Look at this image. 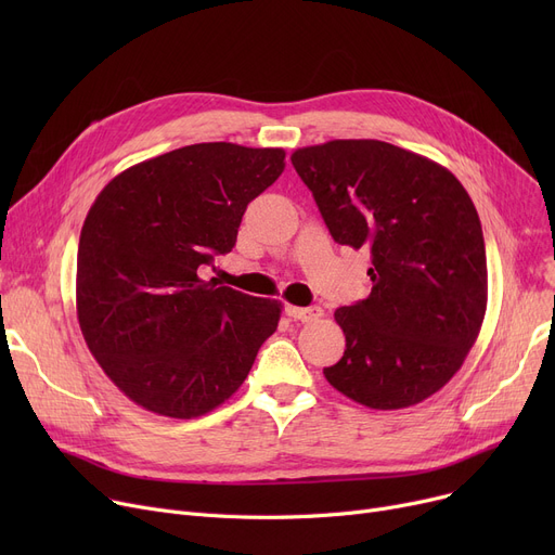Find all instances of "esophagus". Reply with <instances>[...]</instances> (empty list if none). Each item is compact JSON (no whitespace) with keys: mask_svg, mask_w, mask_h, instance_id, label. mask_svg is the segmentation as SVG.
Here are the masks:
<instances>
[{"mask_svg":"<svg viewBox=\"0 0 555 555\" xmlns=\"http://www.w3.org/2000/svg\"><path fill=\"white\" fill-rule=\"evenodd\" d=\"M285 312H287V317L289 319H295V322H317L319 317L324 314V310L322 308H317V306H310V308H299V306H287L285 308Z\"/></svg>","mask_w":555,"mask_h":555,"instance_id":"obj_1","label":"esophagus"}]
</instances>
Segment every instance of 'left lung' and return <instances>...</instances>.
<instances>
[{"label": "left lung", "mask_w": 555, "mask_h": 555, "mask_svg": "<svg viewBox=\"0 0 555 555\" xmlns=\"http://www.w3.org/2000/svg\"><path fill=\"white\" fill-rule=\"evenodd\" d=\"M289 159L335 243L371 251V295L335 310L346 351L326 380L371 410L423 402L461 369L486 314L468 191L446 166L377 139H333Z\"/></svg>", "instance_id": "left-lung-1"}]
</instances>
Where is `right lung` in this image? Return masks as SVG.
I'll return each instance as SVG.
<instances>
[{"label":"right lung","mask_w":555,"mask_h":555,"mask_svg":"<svg viewBox=\"0 0 555 555\" xmlns=\"http://www.w3.org/2000/svg\"><path fill=\"white\" fill-rule=\"evenodd\" d=\"M283 168V149L193 143L126 168L94 199L78 243V324L105 375L143 410L214 412L276 331L281 301L199 274L236 245L247 204Z\"/></svg>","instance_id":"add662e5"}]
</instances>
